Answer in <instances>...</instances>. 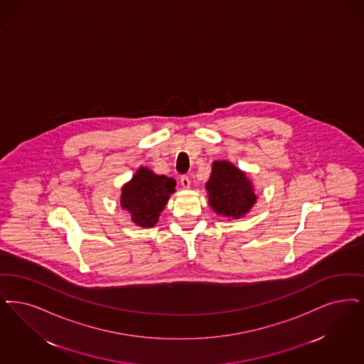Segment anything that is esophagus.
Listing matches in <instances>:
<instances>
[{
	"instance_id": "obj_1",
	"label": "esophagus",
	"mask_w": 364,
	"mask_h": 364,
	"mask_svg": "<svg viewBox=\"0 0 364 364\" xmlns=\"http://www.w3.org/2000/svg\"><path fill=\"white\" fill-rule=\"evenodd\" d=\"M180 183H181V186H183L184 188H188L189 186H191V180H189L188 176H181V177H180Z\"/></svg>"
}]
</instances>
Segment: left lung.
Wrapping results in <instances>:
<instances>
[{"instance_id": "1", "label": "left lung", "mask_w": 364, "mask_h": 364, "mask_svg": "<svg viewBox=\"0 0 364 364\" xmlns=\"http://www.w3.org/2000/svg\"><path fill=\"white\" fill-rule=\"evenodd\" d=\"M208 203L220 215L241 218L256 202V195L247 175L228 161H215L208 183Z\"/></svg>"}]
</instances>
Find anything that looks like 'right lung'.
Returning <instances> with one entry per match:
<instances>
[{
    "label": "right lung",
    "mask_w": 364,
    "mask_h": 364,
    "mask_svg": "<svg viewBox=\"0 0 364 364\" xmlns=\"http://www.w3.org/2000/svg\"><path fill=\"white\" fill-rule=\"evenodd\" d=\"M175 187L172 177L154 175L151 171L141 168L122 189L120 203L138 226L150 228L159 222L160 213L171 193L175 192Z\"/></svg>",
    "instance_id": "right-lung-1"
}]
</instances>
